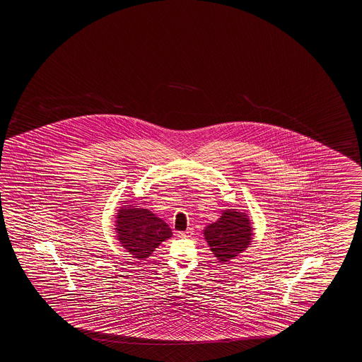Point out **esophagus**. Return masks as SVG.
Masks as SVG:
<instances>
[{
  "label": "esophagus",
  "instance_id": "1",
  "mask_svg": "<svg viewBox=\"0 0 362 362\" xmlns=\"http://www.w3.org/2000/svg\"><path fill=\"white\" fill-rule=\"evenodd\" d=\"M192 230H187V232H177V237L180 238H188L191 237Z\"/></svg>",
  "mask_w": 362,
  "mask_h": 362
}]
</instances>
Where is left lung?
<instances>
[{
  "mask_svg": "<svg viewBox=\"0 0 362 362\" xmlns=\"http://www.w3.org/2000/svg\"><path fill=\"white\" fill-rule=\"evenodd\" d=\"M204 234L215 257L228 262L251 245V220L245 212L230 209L223 212L218 221L206 226Z\"/></svg>",
  "mask_w": 362,
  "mask_h": 362,
  "instance_id": "8db88e82",
  "label": "left lung"
}]
</instances>
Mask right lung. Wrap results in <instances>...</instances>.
<instances>
[{
	"label": "right lung",
	"instance_id": "add662e5",
	"mask_svg": "<svg viewBox=\"0 0 362 362\" xmlns=\"http://www.w3.org/2000/svg\"><path fill=\"white\" fill-rule=\"evenodd\" d=\"M115 230L120 245L136 259L150 257L161 242L173 235L163 218L138 206L122 207L119 210Z\"/></svg>",
	"mask_w": 362,
	"mask_h": 362
}]
</instances>
